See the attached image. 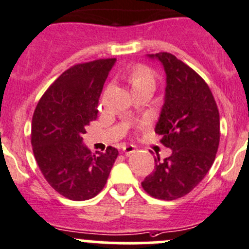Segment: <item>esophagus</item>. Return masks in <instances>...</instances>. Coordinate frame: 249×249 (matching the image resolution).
Returning <instances> with one entry per match:
<instances>
[{"label":"esophagus","mask_w":249,"mask_h":249,"mask_svg":"<svg viewBox=\"0 0 249 249\" xmlns=\"http://www.w3.org/2000/svg\"><path fill=\"white\" fill-rule=\"evenodd\" d=\"M123 152H124L125 155H130V154H132V153L136 152V147L132 144L124 145V147H123Z\"/></svg>","instance_id":"1"}]
</instances>
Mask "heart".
Returning <instances> with one entry per match:
<instances>
[{
  "mask_svg": "<svg viewBox=\"0 0 249 249\" xmlns=\"http://www.w3.org/2000/svg\"><path fill=\"white\" fill-rule=\"evenodd\" d=\"M127 80L132 85V88H137L144 84H154L155 83L154 73L145 65H136V66L132 67L127 73ZM144 123H142V125Z\"/></svg>",
  "mask_w": 249,
  "mask_h": 249,
  "instance_id": "obj_1",
  "label": "heart"
}]
</instances>
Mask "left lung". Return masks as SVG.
<instances>
[{
    "label": "left lung",
    "instance_id": "8db88e82",
    "mask_svg": "<svg viewBox=\"0 0 249 249\" xmlns=\"http://www.w3.org/2000/svg\"><path fill=\"white\" fill-rule=\"evenodd\" d=\"M157 57L166 72L165 104L155 134L172 149L169 158L155 159L154 171L141 184L155 199H179L205 178L215 159L220 140L219 110L201 76L170 53Z\"/></svg>",
    "mask_w": 249,
    "mask_h": 249
}]
</instances>
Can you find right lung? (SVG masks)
I'll return each instance as SVG.
<instances>
[{
    "label": "right lung",
    "instance_id": "obj_1",
    "mask_svg": "<svg viewBox=\"0 0 249 249\" xmlns=\"http://www.w3.org/2000/svg\"><path fill=\"white\" fill-rule=\"evenodd\" d=\"M115 59L73 65L42 95L34 112L31 144L50 187L73 201L96 196L108 178L118 150L92 154L83 135L96 120L100 95Z\"/></svg>",
    "mask_w": 249,
    "mask_h": 249
}]
</instances>
